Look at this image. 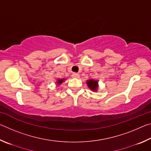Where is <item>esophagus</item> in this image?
Listing matches in <instances>:
<instances>
[{
  "instance_id": "34e87169",
  "label": "esophagus",
  "mask_w": 151,
  "mask_h": 151,
  "mask_svg": "<svg viewBox=\"0 0 151 151\" xmlns=\"http://www.w3.org/2000/svg\"><path fill=\"white\" fill-rule=\"evenodd\" d=\"M72 76L73 78H78L79 77H80V75L78 73H73L72 75Z\"/></svg>"
}]
</instances>
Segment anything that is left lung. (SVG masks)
<instances>
[{"instance_id": "8db88e82", "label": "left lung", "mask_w": 151, "mask_h": 151, "mask_svg": "<svg viewBox=\"0 0 151 151\" xmlns=\"http://www.w3.org/2000/svg\"><path fill=\"white\" fill-rule=\"evenodd\" d=\"M86 85H87L88 87L90 88L92 91L93 92L98 91V88H99L98 81L94 80V79H89V80L86 81Z\"/></svg>"}]
</instances>
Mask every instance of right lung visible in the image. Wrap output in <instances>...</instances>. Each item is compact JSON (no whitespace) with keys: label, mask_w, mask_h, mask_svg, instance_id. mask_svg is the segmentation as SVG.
<instances>
[{"label":"right lung","mask_w":151,"mask_h":151,"mask_svg":"<svg viewBox=\"0 0 151 151\" xmlns=\"http://www.w3.org/2000/svg\"><path fill=\"white\" fill-rule=\"evenodd\" d=\"M65 80H66L65 78H61V79L58 78V79H57V82H56V83H57V85H60L62 83H63Z\"/></svg>","instance_id":"obj_1"}]
</instances>
